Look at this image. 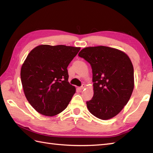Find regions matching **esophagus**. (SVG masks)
Instances as JSON below:
<instances>
[{
  "instance_id": "34e87169",
  "label": "esophagus",
  "mask_w": 153,
  "mask_h": 153,
  "mask_svg": "<svg viewBox=\"0 0 153 153\" xmlns=\"http://www.w3.org/2000/svg\"><path fill=\"white\" fill-rule=\"evenodd\" d=\"M84 88H85V85H83L82 87H80L79 89L80 90H83Z\"/></svg>"
}]
</instances>
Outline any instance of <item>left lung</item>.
Here are the masks:
<instances>
[{
  "label": "left lung",
  "instance_id": "8db88e82",
  "mask_svg": "<svg viewBox=\"0 0 153 153\" xmlns=\"http://www.w3.org/2000/svg\"><path fill=\"white\" fill-rule=\"evenodd\" d=\"M78 56L91 64L93 92L89 111L106 120L116 116L129 101L134 88V66L123 51L105 46L84 48Z\"/></svg>",
  "mask_w": 153,
  "mask_h": 153
}]
</instances>
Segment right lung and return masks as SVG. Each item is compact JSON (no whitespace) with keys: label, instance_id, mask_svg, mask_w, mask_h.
<instances>
[{"label":"right lung","instance_id":"right-lung-1","mask_svg":"<svg viewBox=\"0 0 153 153\" xmlns=\"http://www.w3.org/2000/svg\"><path fill=\"white\" fill-rule=\"evenodd\" d=\"M80 47L41 45L29 53L21 68L25 96L33 108L47 116L66 108L76 93L70 85L67 68Z\"/></svg>","mask_w":153,"mask_h":153}]
</instances>
